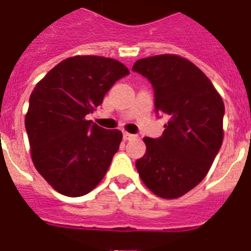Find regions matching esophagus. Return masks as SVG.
I'll list each match as a JSON object with an SVG mask.
<instances>
[{
    "label": "esophagus",
    "mask_w": 251,
    "mask_h": 251,
    "mask_svg": "<svg viewBox=\"0 0 251 251\" xmlns=\"http://www.w3.org/2000/svg\"><path fill=\"white\" fill-rule=\"evenodd\" d=\"M123 138L126 139V141H129V139L136 138V134H130V133H128V132H124L123 133Z\"/></svg>",
    "instance_id": "34e87169"
}]
</instances>
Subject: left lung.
Returning <instances> with one entry per match:
<instances>
[{
	"label": "left lung",
	"mask_w": 251,
	"mask_h": 251,
	"mask_svg": "<svg viewBox=\"0 0 251 251\" xmlns=\"http://www.w3.org/2000/svg\"><path fill=\"white\" fill-rule=\"evenodd\" d=\"M132 70L152 84L157 117H168L161 137L143 138L137 171L153 194L177 199L205 178L220 151L224 101L200 69L177 55L141 59Z\"/></svg>",
	"instance_id": "1"
}]
</instances>
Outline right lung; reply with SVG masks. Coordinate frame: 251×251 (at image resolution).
<instances>
[{
    "label": "right lung",
    "mask_w": 251,
    "mask_h": 251,
    "mask_svg": "<svg viewBox=\"0 0 251 251\" xmlns=\"http://www.w3.org/2000/svg\"><path fill=\"white\" fill-rule=\"evenodd\" d=\"M128 74L123 64L109 57H69L31 93L25 127L32 162L60 194L83 196L105 176L123 136L118 129L99 127L86 115Z\"/></svg>",
    "instance_id": "obj_1"
}]
</instances>
